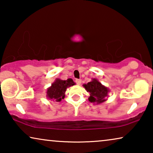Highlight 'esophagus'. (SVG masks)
I'll return each instance as SVG.
<instances>
[{"mask_svg":"<svg viewBox=\"0 0 153 153\" xmlns=\"http://www.w3.org/2000/svg\"><path fill=\"white\" fill-rule=\"evenodd\" d=\"M75 82H76L77 85H80L81 83V79H76Z\"/></svg>","mask_w":153,"mask_h":153,"instance_id":"34e87169","label":"esophagus"}]
</instances>
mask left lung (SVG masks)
Returning <instances> with one entry per match:
<instances>
[{"label":"left lung","instance_id":"obj_1","mask_svg":"<svg viewBox=\"0 0 153 153\" xmlns=\"http://www.w3.org/2000/svg\"><path fill=\"white\" fill-rule=\"evenodd\" d=\"M83 86L90 93L88 100L91 102L100 104L106 101L105 98L108 96V90L107 88L102 85L97 79H93V81L87 84H84Z\"/></svg>","mask_w":153,"mask_h":153}]
</instances>
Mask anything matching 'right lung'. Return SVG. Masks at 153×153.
Returning <instances> with one entry per match:
<instances>
[{
	"label": "right lung",
	"mask_w": 153,
	"mask_h": 153,
	"mask_svg": "<svg viewBox=\"0 0 153 153\" xmlns=\"http://www.w3.org/2000/svg\"><path fill=\"white\" fill-rule=\"evenodd\" d=\"M74 85V82L72 79L67 80L56 79L55 82L52 83L51 86L47 90V94L49 99H52L56 102H60L65 97L67 88Z\"/></svg>",
	"instance_id": "1"
}]
</instances>
